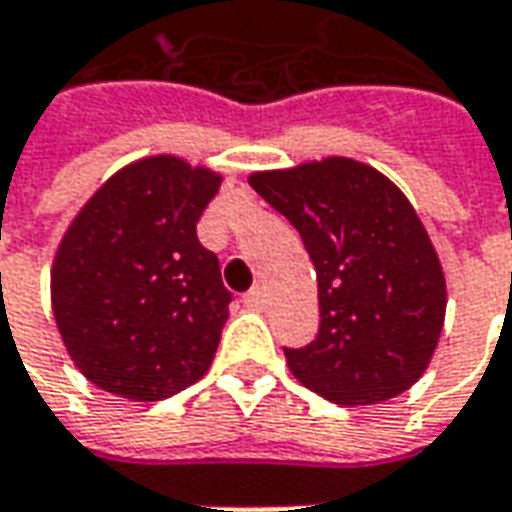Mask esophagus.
I'll return each mask as SVG.
<instances>
[{"instance_id":"obj_1","label":"esophagus","mask_w":512,"mask_h":512,"mask_svg":"<svg viewBox=\"0 0 512 512\" xmlns=\"http://www.w3.org/2000/svg\"><path fill=\"white\" fill-rule=\"evenodd\" d=\"M242 302H245L248 308H261V305H264V289H261V286H253L251 292L242 297Z\"/></svg>"}]
</instances>
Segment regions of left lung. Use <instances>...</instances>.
<instances>
[{"label": "left lung", "instance_id": "obj_1", "mask_svg": "<svg viewBox=\"0 0 512 512\" xmlns=\"http://www.w3.org/2000/svg\"><path fill=\"white\" fill-rule=\"evenodd\" d=\"M251 188L300 231L319 281V333L286 363L341 406L409 390L445 324V275L423 223L393 182L357 160L327 158L253 174Z\"/></svg>", "mask_w": 512, "mask_h": 512}]
</instances>
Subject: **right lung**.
Segmentation results:
<instances>
[{
  "mask_svg": "<svg viewBox=\"0 0 512 512\" xmlns=\"http://www.w3.org/2000/svg\"><path fill=\"white\" fill-rule=\"evenodd\" d=\"M220 177L169 155L108 179L59 245L51 302L78 371L133 401H163L207 374L231 292L196 223Z\"/></svg>",
  "mask_w": 512,
  "mask_h": 512,
  "instance_id": "1",
  "label": "right lung"
}]
</instances>
